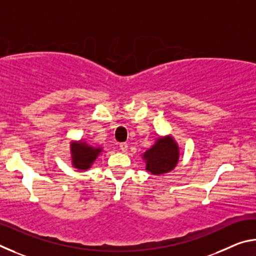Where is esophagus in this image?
<instances>
[{
	"instance_id": "34e87169",
	"label": "esophagus",
	"mask_w": 256,
	"mask_h": 256,
	"mask_svg": "<svg viewBox=\"0 0 256 256\" xmlns=\"http://www.w3.org/2000/svg\"><path fill=\"white\" fill-rule=\"evenodd\" d=\"M120 149L123 151V152H126L128 151V144H125V142H123V144H120Z\"/></svg>"
}]
</instances>
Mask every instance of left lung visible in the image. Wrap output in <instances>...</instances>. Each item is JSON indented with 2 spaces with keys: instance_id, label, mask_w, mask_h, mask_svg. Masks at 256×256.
<instances>
[{
  "instance_id": "left-lung-1",
  "label": "left lung",
  "mask_w": 256,
  "mask_h": 256,
  "mask_svg": "<svg viewBox=\"0 0 256 256\" xmlns=\"http://www.w3.org/2000/svg\"><path fill=\"white\" fill-rule=\"evenodd\" d=\"M141 157L146 162V170L160 176L175 170L180 162V146L170 134L159 136Z\"/></svg>"
}]
</instances>
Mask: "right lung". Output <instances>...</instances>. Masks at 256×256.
<instances>
[{
  "instance_id": "obj_1",
  "label": "right lung",
  "mask_w": 256,
  "mask_h": 256,
  "mask_svg": "<svg viewBox=\"0 0 256 256\" xmlns=\"http://www.w3.org/2000/svg\"><path fill=\"white\" fill-rule=\"evenodd\" d=\"M104 151L102 146H96L90 144L84 138L80 140H72L70 142V154L71 164L76 170L80 172H86L94 162L98 156Z\"/></svg>"
}]
</instances>
